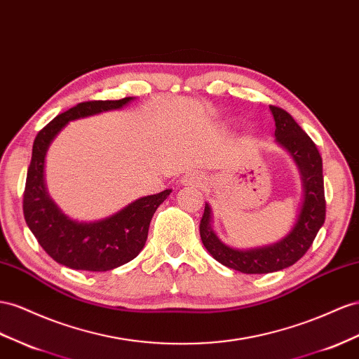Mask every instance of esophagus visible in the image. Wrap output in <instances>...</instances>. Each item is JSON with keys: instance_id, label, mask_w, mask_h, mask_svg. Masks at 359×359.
Wrapping results in <instances>:
<instances>
[{"instance_id": "obj_1", "label": "esophagus", "mask_w": 359, "mask_h": 359, "mask_svg": "<svg viewBox=\"0 0 359 359\" xmlns=\"http://www.w3.org/2000/svg\"><path fill=\"white\" fill-rule=\"evenodd\" d=\"M182 182L186 184V186H201V184L203 182V173H201L198 170L187 172L182 178Z\"/></svg>"}]
</instances>
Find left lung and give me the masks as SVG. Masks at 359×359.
Segmentation results:
<instances>
[{"label": "left lung", "instance_id": "8db88e82", "mask_svg": "<svg viewBox=\"0 0 359 359\" xmlns=\"http://www.w3.org/2000/svg\"><path fill=\"white\" fill-rule=\"evenodd\" d=\"M275 119L276 143L290 152L302 178L304 201L292 231L273 245L255 249H234L217 238L211 229V208L205 203L199 232L205 249L220 264L241 273H272L293 266L302 258L325 224L326 201L322 157L316 143L285 110L270 105Z\"/></svg>", "mask_w": 359, "mask_h": 359}]
</instances>
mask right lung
Instances as JSON below:
<instances>
[{
  "mask_svg": "<svg viewBox=\"0 0 359 359\" xmlns=\"http://www.w3.org/2000/svg\"><path fill=\"white\" fill-rule=\"evenodd\" d=\"M134 98L87 101L54 118L37 133L24 190V217L39 245L59 264L74 270L107 272L139 255L148 238L154 212L172 190L128 203L116 215L98 222H76L55 205L45 187V156L51 142L69 121L118 110Z\"/></svg>",
  "mask_w": 359,
  "mask_h": 359,
  "instance_id": "1",
  "label": "right lung"
}]
</instances>
